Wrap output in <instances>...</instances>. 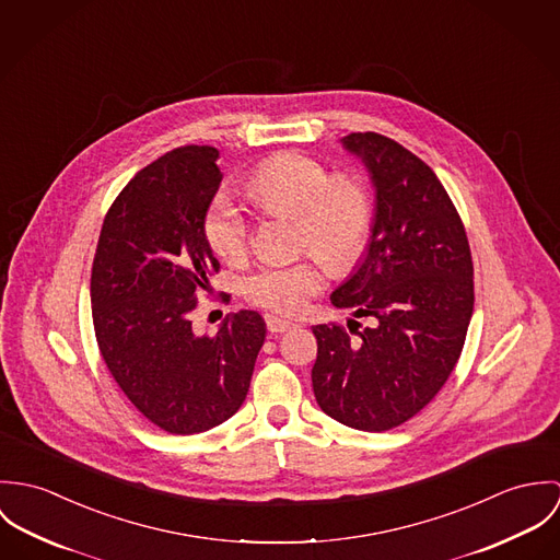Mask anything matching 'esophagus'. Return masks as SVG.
I'll return each instance as SVG.
<instances>
[{
	"label": "esophagus",
	"mask_w": 560,
	"mask_h": 560,
	"mask_svg": "<svg viewBox=\"0 0 560 560\" xmlns=\"http://www.w3.org/2000/svg\"><path fill=\"white\" fill-rule=\"evenodd\" d=\"M266 326H268V332L277 335V332H285L290 330L294 324L290 319H283L279 315H266Z\"/></svg>",
	"instance_id": "34e87169"
}]
</instances>
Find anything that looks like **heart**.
Here are the masks:
<instances>
[{
	"mask_svg": "<svg viewBox=\"0 0 560 560\" xmlns=\"http://www.w3.org/2000/svg\"><path fill=\"white\" fill-rule=\"evenodd\" d=\"M255 203L268 212L299 217L301 247L315 250L330 268H350L365 249L372 230V197L352 176H332L317 159L281 152L259 163L247 178ZM206 238L230 264L249 253L250 228L243 208L230 192H219L206 214ZM324 288L317 261L266 264L247 281L253 305L294 315Z\"/></svg>",
	"mask_w": 560,
	"mask_h": 560,
	"instance_id": "obj_1",
	"label": "heart"
}]
</instances>
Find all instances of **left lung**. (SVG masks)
Listing matches in <instances>:
<instances>
[{
  "mask_svg": "<svg viewBox=\"0 0 560 560\" xmlns=\"http://www.w3.org/2000/svg\"><path fill=\"white\" fill-rule=\"evenodd\" d=\"M341 145L370 172L375 203L365 250L330 303L373 324L359 337L337 324L313 326L311 382L330 419L386 432L434 399L462 354L475 305L472 257L430 165L377 132H352Z\"/></svg>",
  "mask_w": 560,
  "mask_h": 560,
  "instance_id": "1",
  "label": "left lung"
}]
</instances>
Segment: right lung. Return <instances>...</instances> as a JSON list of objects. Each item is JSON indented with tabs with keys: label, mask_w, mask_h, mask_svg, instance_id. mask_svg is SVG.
Segmentation results:
<instances>
[{
	"label": "right lung",
	"mask_w": 560,
	"mask_h": 560,
	"mask_svg": "<svg viewBox=\"0 0 560 560\" xmlns=\"http://www.w3.org/2000/svg\"><path fill=\"white\" fill-rule=\"evenodd\" d=\"M217 159L210 145H185L143 167L109 208L92 266L103 361L128 401L170 434L236 415L266 339L249 310L230 313L212 337L192 330L195 294L219 270L203 228L223 178Z\"/></svg>",
	"instance_id": "right-lung-1"
}]
</instances>
